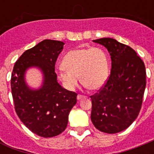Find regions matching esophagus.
<instances>
[{
  "label": "esophagus",
  "mask_w": 154,
  "mask_h": 154,
  "mask_svg": "<svg viewBox=\"0 0 154 154\" xmlns=\"http://www.w3.org/2000/svg\"><path fill=\"white\" fill-rule=\"evenodd\" d=\"M85 97H86L84 96V95H81V94H78V95H77V100H82V99L85 98Z\"/></svg>",
  "instance_id": "34e87169"
}]
</instances>
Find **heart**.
I'll use <instances>...</instances> for the list:
<instances>
[{"label":"heart","instance_id":"obj_1","mask_svg":"<svg viewBox=\"0 0 154 154\" xmlns=\"http://www.w3.org/2000/svg\"><path fill=\"white\" fill-rule=\"evenodd\" d=\"M63 66L58 71V78L69 90L78 84L79 76L85 87L97 90L102 88L109 75V58L99 47L82 48L66 53Z\"/></svg>","mask_w":154,"mask_h":154}]
</instances>
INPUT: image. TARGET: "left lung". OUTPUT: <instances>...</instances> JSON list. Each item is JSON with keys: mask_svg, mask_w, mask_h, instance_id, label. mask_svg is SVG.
Wrapping results in <instances>:
<instances>
[{"mask_svg": "<svg viewBox=\"0 0 154 154\" xmlns=\"http://www.w3.org/2000/svg\"><path fill=\"white\" fill-rule=\"evenodd\" d=\"M93 42L108 49L112 68L105 85L90 96L92 122L101 132L117 134L127 129L140 112L146 86V67L126 45L108 37Z\"/></svg>", "mask_w": 154, "mask_h": 154, "instance_id": "1", "label": "left lung"}]
</instances>
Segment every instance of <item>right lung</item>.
I'll return each instance as SVG.
<instances>
[{
    "mask_svg": "<svg viewBox=\"0 0 154 154\" xmlns=\"http://www.w3.org/2000/svg\"><path fill=\"white\" fill-rule=\"evenodd\" d=\"M65 43L44 40L28 49L16 61L11 76V89L15 111L23 124L43 137L61 134L69 114L77 103V94L58 84L55 64ZM38 67L44 75L42 88L31 90L24 82L28 67Z\"/></svg>",
    "mask_w": 154,
    "mask_h": 154,
    "instance_id": "add662e5",
    "label": "right lung"
}]
</instances>
